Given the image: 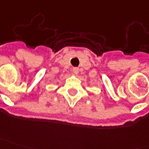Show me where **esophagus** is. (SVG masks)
Listing matches in <instances>:
<instances>
[{
	"mask_svg": "<svg viewBox=\"0 0 149 149\" xmlns=\"http://www.w3.org/2000/svg\"><path fill=\"white\" fill-rule=\"evenodd\" d=\"M72 72H74L75 74H77L78 72H79V68H77V67H74V68L72 69Z\"/></svg>",
	"mask_w": 149,
	"mask_h": 149,
	"instance_id": "34e87169",
	"label": "esophagus"
}]
</instances>
